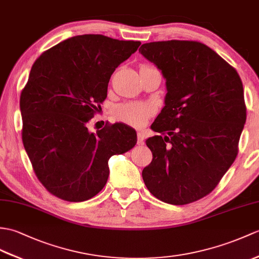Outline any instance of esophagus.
Returning <instances> with one entry per match:
<instances>
[{"label":"esophagus","instance_id":"34e87169","mask_svg":"<svg viewBox=\"0 0 259 259\" xmlns=\"http://www.w3.org/2000/svg\"><path fill=\"white\" fill-rule=\"evenodd\" d=\"M144 136H146V134H144V131H138V134H137V137H138V144H142V143H143Z\"/></svg>","mask_w":259,"mask_h":259}]
</instances>
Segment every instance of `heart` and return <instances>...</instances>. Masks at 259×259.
<instances>
[{"mask_svg":"<svg viewBox=\"0 0 259 259\" xmlns=\"http://www.w3.org/2000/svg\"><path fill=\"white\" fill-rule=\"evenodd\" d=\"M154 108L150 104L127 102L120 105L116 109V117L121 121L132 125H142L152 115Z\"/></svg>","mask_w":259,"mask_h":259,"instance_id":"heart-1","label":"heart"}]
</instances>
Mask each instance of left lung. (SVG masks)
I'll return each mask as SVG.
<instances>
[{
    "mask_svg": "<svg viewBox=\"0 0 259 259\" xmlns=\"http://www.w3.org/2000/svg\"><path fill=\"white\" fill-rule=\"evenodd\" d=\"M139 53L161 70L166 87L151 129L167 136L146 140L153 159L142 171L144 184L162 202H195L211 193L237 155L246 121L242 80L198 41H152Z\"/></svg>",
    "mask_w": 259,
    "mask_h": 259,
    "instance_id": "8db88e82",
    "label": "left lung"
}]
</instances>
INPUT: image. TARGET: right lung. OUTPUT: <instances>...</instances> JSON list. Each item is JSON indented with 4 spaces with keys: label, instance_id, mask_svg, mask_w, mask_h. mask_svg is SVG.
<instances>
[{
    "label": "right lung",
    "instance_id": "1",
    "mask_svg": "<svg viewBox=\"0 0 259 259\" xmlns=\"http://www.w3.org/2000/svg\"><path fill=\"white\" fill-rule=\"evenodd\" d=\"M140 44L78 35L36 59L20 99L22 140L36 177L53 195L68 202L94 197L107 183L109 159L136 146L137 132L127 124L93 134L87 123L107 98L113 71Z\"/></svg>",
    "mask_w": 259,
    "mask_h": 259
}]
</instances>
